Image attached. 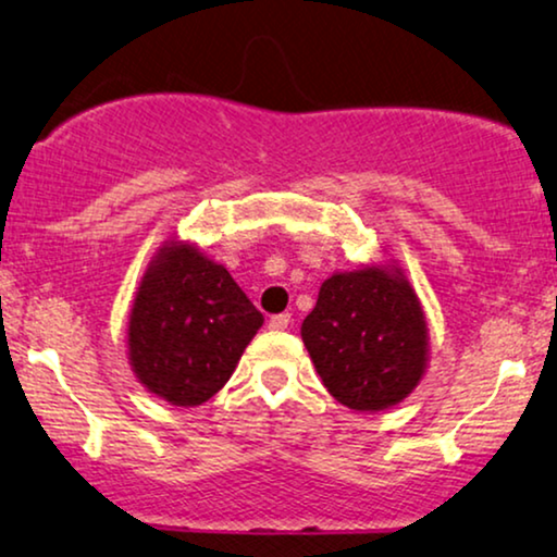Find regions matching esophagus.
<instances>
[{
    "label": "esophagus",
    "mask_w": 557,
    "mask_h": 557,
    "mask_svg": "<svg viewBox=\"0 0 557 557\" xmlns=\"http://www.w3.org/2000/svg\"><path fill=\"white\" fill-rule=\"evenodd\" d=\"M290 313H277V315H272L270 319V329H274V331H285L287 326H290Z\"/></svg>",
    "instance_id": "esophagus-1"
}]
</instances>
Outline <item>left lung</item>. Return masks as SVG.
Instances as JSON below:
<instances>
[{
    "label": "left lung",
    "mask_w": 557,
    "mask_h": 557,
    "mask_svg": "<svg viewBox=\"0 0 557 557\" xmlns=\"http://www.w3.org/2000/svg\"><path fill=\"white\" fill-rule=\"evenodd\" d=\"M300 334L331 396L355 411L396 406L424 375V311L400 274L377 267L334 274Z\"/></svg>",
    "instance_id": "1"
}]
</instances>
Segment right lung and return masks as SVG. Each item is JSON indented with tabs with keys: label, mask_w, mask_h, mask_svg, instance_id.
Masks as SVG:
<instances>
[{
	"label": "right lung",
	"mask_w": 557,
	"mask_h": 557,
	"mask_svg": "<svg viewBox=\"0 0 557 557\" xmlns=\"http://www.w3.org/2000/svg\"><path fill=\"white\" fill-rule=\"evenodd\" d=\"M262 321L226 267L210 262L195 246L172 244L144 274L133 302V370L169 404H206L234 375Z\"/></svg>",
	"instance_id": "right-lung-1"
}]
</instances>
